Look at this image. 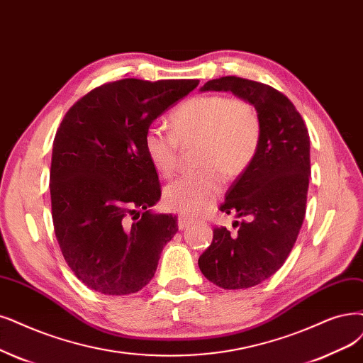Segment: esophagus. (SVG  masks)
I'll list each match as a JSON object with an SVG mask.
<instances>
[{
	"label": "esophagus",
	"mask_w": 363,
	"mask_h": 363,
	"mask_svg": "<svg viewBox=\"0 0 363 363\" xmlns=\"http://www.w3.org/2000/svg\"><path fill=\"white\" fill-rule=\"evenodd\" d=\"M191 223V218L190 217H186V216H178V229L179 230H182V229H185L186 225H189Z\"/></svg>",
	"instance_id": "obj_1"
}]
</instances>
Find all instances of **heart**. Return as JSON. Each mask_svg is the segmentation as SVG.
<instances>
[{"mask_svg": "<svg viewBox=\"0 0 363 363\" xmlns=\"http://www.w3.org/2000/svg\"><path fill=\"white\" fill-rule=\"evenodd\" d=\"M172 130L147 127L143 150L154 169L172 178L179 164L181 145H197V172L172 182L164 203L173 211L200 213L221 191L223 174L235 179L250 166L260 142L262 124L256 107L245 99L208 94L184 101L170 115Z\"/></svg>", "mask_w": 363, "mask_h": 363, "instance_id": "b5f03b06", "label": "heart"}]
</instances>
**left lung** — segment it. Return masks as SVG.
I'll use <instances>...</instances> for the list:
<instances>
[{"label":"left lung","mask_w":363,"mask_h":363,"mask_svg":"<svg viewBox=\"0 0 363 363\" xmlns=\"http://www.w3.org/2000/svg\"><path fill=\"white\" fill-rule=\"evenodd\" d=\"M202 91H230L256 107L262 134L256 155L225 194L220 211L247 220L238 232L213 227L212 242L199 257L202 274L225 290L254 287L272 277L296 242L310 184V134L293 103L256 80L212 79Z\"/></svg>","instance_id":"8db88e82"}]
</instances>
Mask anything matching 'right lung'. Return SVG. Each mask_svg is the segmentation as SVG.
Returning <instances> with one entry per match:
<instances>
[{
    "label": "right lung",
    "mask_w": 363,
    "mask_h": 363,
    "mask_svg": "<svg viewBox=\"0 0 363 363\" xmlns=\"http://www.w3.org/2000/svg\"><path fill=\"white\" fill-rule=\"evenodd\" d=\"M197 85L121 79L85 94L62 118L50 163L53 229L67 264L89 289L139 291L178 232L177 217L147 209L161 189L143 134Z\"/></svg>",
    "instance_id": "add662e5"
}]
</instances>
